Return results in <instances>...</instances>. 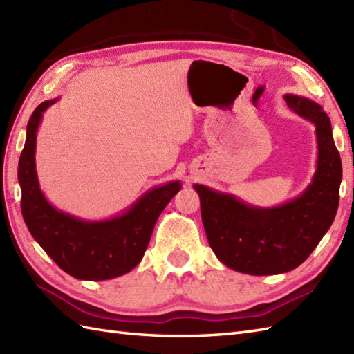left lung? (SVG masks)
<instances>
[{
	"instance_id": "1",
	"label": "left lung",
	"mask_w": 354,
	"mask_h": 354,
	"mask_svg": "<svg viewBox=\"0 0 354 354\" xmlns=\"http://www.w3.org/2000/svg\"><path fill=\"white\" fill-rule=\"evenodd\" d=\"M284 102L317 131V171L298 198L280 207L257 208L194 184L208 243L217 259L237 272L272 275L298 268L324 237L339 205L342 164L328 115L306 97L286 94Z\"/></svg>"
}]
</instances>
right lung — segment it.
I'll return each instance as SVG.
<instances>
[{"mask_svg":"<svg viewBox=\"0 0 354 354\" xmlns=\"http://www.w3.org/2000/svg\"><path fill=\"white\" fill-rule=\"evenodd\" d=\"M56 100L41 103L28 120L18 164L22 217L42 250L71 277L102 281L124 275L141 261L158 217L181 190V183L149 190L127 212L108 221L88 222L59 212L42 194L35 164L37 127Z\"/></svg>","mask_w":354,"mask_h":354,"instance_id":"1","label":"right lung"}]
</instances>
